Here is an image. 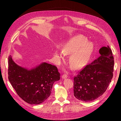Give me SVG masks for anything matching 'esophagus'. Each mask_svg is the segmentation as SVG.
Masks as SVG:
<instances>
[{
	"instance_id": "1",
	"label": "esophagus",
	"mask_w": 121,
	"mask_h": 121,
	"mask_svg": "<svg viewBox=\"0 0 121 121\" xmlns=\"http://www.w3.org/2000/svg\"><path fill=\"white\" fill-rule=\"evenodd\" d=\"M67 77H68V76L66 74H64L61 76V78L63 79H65V78H67Z\"/></svg>"
}]
</instances>
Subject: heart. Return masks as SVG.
<instances>
[{
  "instance_id": "b5f03b06",
  "label": "heart",
  "mask_w": 121,
  "mask_h": 121,
  "mask_svg": "<svg viewBox=\"0 0 121 121\" xmlns=\"http://www.w3.org/2000/svg\"><path fill=\"white\" fill-rule=\"evenodd\" d=\"M87 42V40L84 36L76 35L62 47L61 52L64 55L72 54L69 57V63L72 69H80L87 64L92 49V44ZM60 55L63 58L61 54Z\"/></svg>"
}]
</instances>
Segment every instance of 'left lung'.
Returning <instances> with one entry per match:
<instances>
[{
	"mask_svg": "<svg viewBox=\"0 0 121 121\" xmlns=\"http://www.w3.org/2000/svg\"><path fill=\"white\" fill-rule=\"evenodd\" d=\"M100 56L86 65L74 77V95L78 99L92 101L107 89L113 76L114 58L108 46L99 51Z\"/></svg>",
	"mask_w": 121,
	"mask_h": 121,
	"instance_id": "obj_1",
	"label": "left lung"
}]
</instances>
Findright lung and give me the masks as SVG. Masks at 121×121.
I'll return each mask as SVG.
<instances>
[{"label":"right lung","instance_id":"1","mask_svg":"<svg viewBox=\"0 0 121 121\" xmlns=\"http://www.w3.org/2000/svg\"><path fill=\"white\" fill-rule=\"evenodd\" d=\"M8 59V78L18 95L31 104H38L46 100L54 82L60 79L57 67L43 63L29 70L16 64L11 56Z\"/></svg>","mask_w":121,"mask_h":121}]
</instances>
